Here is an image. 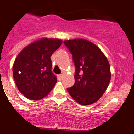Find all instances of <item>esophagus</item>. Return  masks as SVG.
<instances>
[{
	"instance_id": "obj_1",
	"label": "esophagus",
	"mask_w": 134,
	"mask_h": 134,
	"mask_svg": "<svg viewBox=\"0 0 134 134\" xmlns=\"http://www.w3.org/2000/svg\"><path fill=\"white\" fill-rule=\"evenodd\" d=\"M62 77H63V75H58V79L59 80H61L62 79Z\"/></svg>"
}]
</instances>
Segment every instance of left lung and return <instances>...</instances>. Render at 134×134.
<instances>
[{"label": "left lung", "mask_w": 134, "mask_h": 134, "mask_svg": "<svg viewBox=\"0 0 134 134\" xmlns=\"http://www.w3.org/2000/svg\"><path fill=\"white\" fill-rule=\"evenodd\" d=\"M64 44L72 54L76 67L75 84L67 88V92L79 104H93L103 96L111 80L107 58L98 46L88 40H66Z\"/></svg>", "instance_id": "1"}]
</instances>
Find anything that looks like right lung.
<instances>
[{"label": "right lung", "mask_w": 134, "mask_h": 134, "mask_svg": "<svg viewBox=\"0 0 134 134\" xmlns=\"http://www.w3.org/2000/svg\"><path fill=\"white\" fill-rule=\"evenodd\" d=\"M58 38H41L25 47L14 61L13 76L19 92L27 99L46 97L57 82L50 57L62 44Z\"/></svg>", "instance_id": "obj_1"}]
</instances>
